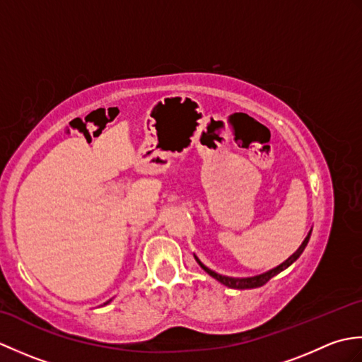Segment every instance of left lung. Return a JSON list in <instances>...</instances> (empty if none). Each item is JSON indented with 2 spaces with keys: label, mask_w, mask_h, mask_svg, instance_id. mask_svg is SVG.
<instances>
[{
  "label": "left lung",
  "mask_w": 362,
  "mask_h": 362,
  "mask_svg": "<svg viewBox=\"0 0 362 362\" xmlns=\"http://www.w3.org/2000/svg\"><path fill=\"white\" fill-rule=\"evenodd\" d=\"M310 236H311V230H310L308 236L305 238V241L302 243V245H300V247L297 249V252H296V253H292V255H291L286 261H284V263H281L280 266H276V267L271 269V271H267V272H264V274L255 275V276H247V279H233V276L221 275V274H218V272L211 271L210 267H206V266H205V264L202 263V261L199 259V258H196V257H194V258H196V261L199 263V266H201L206 274H209L210 276H213L214 280H218L219 283L224 284V286H227V288H232V289H253V288H259V286H263V284H266L269 280L272 279V276H275L276 274L283 272L284 269H288L292 263H296V261L298 259V257L302 255V253H303V250H305L306 245H308Z\"/></svg>",
  "instance_id": "1"
}]
</instances>
